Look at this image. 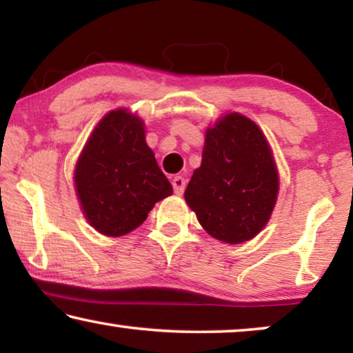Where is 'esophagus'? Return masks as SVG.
Returning a JSON list of instances; mask_svg holds the SVG:
<instances>
[{
    "label": "esophagus",
    "instance_id": "esophagus-1",
    "mask_svg": "<svg viewBox=\"0 0 353 353\" xmlns=\"http://www.w3.org/2000/svg\"><path fill=\"white\" fill-rule=\"evenodd\" d=\"M172 186H173V191H175V194H183V191H185V186H186V180L183 176H175L172 180Z\"/></svg>",
    "mask_w": 353,
    "mask_h": 353
}]
</instances>
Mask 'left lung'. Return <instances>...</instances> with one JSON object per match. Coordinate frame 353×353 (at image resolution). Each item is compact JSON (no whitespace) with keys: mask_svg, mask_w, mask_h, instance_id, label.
<instances>
[{"mask_svg":"<svg viewBox=\"0 0 353 353\" xmlns=\"http://www.w3.org/2000/svg\"><path fill=\"white\" fill-rule=\"evenodd\" d=\"M278 190L273 152L252 120L231 112L207 128L202 163L185 199L212 238L228 244L252 239L270 220Z\"/></svg>","mask_w":353,"mask_h":353,"instance_id":"left-lung-1","label":"left lung"}]
</instances>
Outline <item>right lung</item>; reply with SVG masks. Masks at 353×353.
Instances as JSON below:
<instances>
[{"mask_svg": "<svg viewBox=\"0 0 353 353\" xmlns=\"http://www.w3.org/2000/svg\"><path fill=\"white\" fill-rule=\"evenodd\" d=\"M75 190L88 223L123 236L170 196V181L146 144L144 123L127 109L110 110L91 133L75 165Z\"/></svg>", "mask_w": 353, "mask_h": 353, "instance_id": "1", "label": "right lung"}]
</instances>
